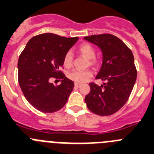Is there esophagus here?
Returning a JSON list of instances; mask_svg holds the SVG:
<instances>
[{"label": "esophagus", "instance_id": "esophagus-1", "mask_svg": "<svg viewBox=\"0 0 154 154\" xmlns=\"http://www.w3.org/2000/svg\"><path fill=\"white\" fill-rule=\"evenodd\" d=\"M81 85H82V84H80V83H75V84H74V86H75L76 87H80Z\"/></svg>", "mask_w": 154, "mask_h": 154}]
</instances>
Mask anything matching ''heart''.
Wrapping results in <instances>:
<instances>
[{"label": "heart", "mask_w": 154, "mask_h": 154, "mask_svg": "<svg viewBox=\"0 0 154 154\" xmlns=\"http://www.w3.org/2000/svg\"><path fill=\"white\" fill-rule=\"evenodd\" d=\"M78 51L80 54L83 57L89 60V64L91 65H97L98 61L95 59V55H96V51L89 44H81L78 48ZM72 63H73V54L71 51H68L66 53L64 57H63V66L67 68L71 67ZM92 72L90 70H71L67 74V77L70 80L75 81L77 83H82L86 81L87 79L91 77Z\"/></svg>", "instance_id": "b5f03b06"}]
</instances>
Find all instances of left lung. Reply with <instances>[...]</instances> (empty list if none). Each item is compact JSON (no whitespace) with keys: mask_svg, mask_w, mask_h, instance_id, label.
Here are the masks:
<instances>
[{"mask_svg":"<svg viewBox=\"0 0 154 154\" xmlns=\"http://www.w3.org/2000/svg\"><path fill=\"white\" fill-rule=\"evenodd\" d=\"M84 39L101 50L103 61L96 79L105 81L101 86L89 84L91 91L85 97L87 106L100 116L113 114L127 103L137 80L132 51L112 34L91 35Z\"/></svg>","mask_w":154,"mask_h":154,"instance_id":"8db88e82","label":"left lung"}]
</instances>
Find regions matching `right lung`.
<instances>
[{"label": "right lung", "instance_id": "add662e5", "mask_svg": "<svg viewBox=\"0 0 154 154\" xmlns=\"http://www.w3.org/2000/svg\"><path fill=\"white\" fill-rule=\"evenodd\" d=\"M78 37H60L46 33L32 37L18 59V81L31 106L43 113H54L67 103L74 84L60 70L63 57ZM51 78L60 79L54 86Z\"/></svg>", "mask_w": 154, "mask_h": 154}]
</instances>
